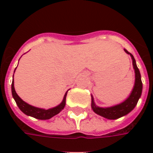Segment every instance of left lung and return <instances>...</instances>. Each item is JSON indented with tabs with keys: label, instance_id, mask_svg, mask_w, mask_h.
Segmentation results:
<instances>
[{
	"label": "left lung",
	"instance_id": "1",
	"mask_svg": "<svg viewBox=\"0 0 153 153\" xmlns=\"http://www.w3.org/2000/svg\"><path fill=\"white\" fill-rule=\"evenodd\" d=\"M125 51L131 56L132 60H133V66H134L135 72L134 87V89L132 91L130 96L128 97L124 102L120 103V105H116V106L108 107V108H102V107L97 106L94 104L93 98L92 97V105L91 106H92V109L93 110V111L97 113V115H100L101 116H103V117L109 119V120H115V119H118L121 116L127 115L134 108L135 106L138 103L139 97H141L143 83H142L140 72L136 65V61H135L134 57L133 56V55L129 53L127 50H125Z\"/></svg>",
	"mask_w": 153,
	"mask_h": 153
}]
</instances>
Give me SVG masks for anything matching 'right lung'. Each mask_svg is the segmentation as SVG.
Segmentation results:
<instances>
[{
    "mask_svg": "<svg viewBox=\"0 0 153 153\" xmlns=\"http://www.w3.org/2000/svg\"><path fill=\"white\" fill-rule=\"evenodd\" d=\"M13 78H14V75H13ZM11 91L12 96L14 97V99H15L17 106H19V108L21 110L25 115H30L32 117H34V118L38 119V120H48V119H51V117H53L54 115H56L58 113H60V111L63 110L65 106V99H66L67 92L65 94V96H64V99L62 101V102L60 103L59 106H56L54 108H51V109L44 110L41 109V108H38V107H34V106H30V105H28V103L24 102L18 96V94L16 93V92H15V87H14V81L12 82L11 84Z\"/></svg>",
    "mask_w": 153,
    "mask_h": 153,
    "instance_id": "1",
    "label": "right lung"
}]
</instances>
